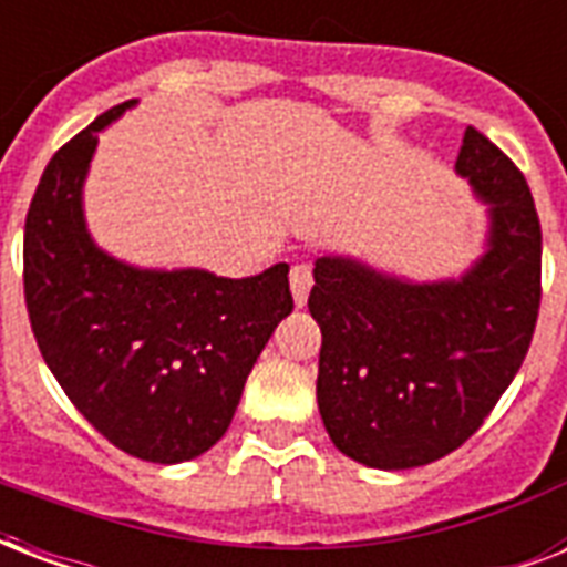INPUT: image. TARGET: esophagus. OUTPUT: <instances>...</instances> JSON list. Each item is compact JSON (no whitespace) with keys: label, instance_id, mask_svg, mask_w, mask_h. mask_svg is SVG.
<instances>
[{"label":"esophagus","instance_id":"esophagus-1","mask_svg":"<svg viewBox=\"0 0 567 567\" xmlns=\"http://www.w3.org/2000/svg\"><path fill=\"white\" fill-rule=\"evenodd\" d=\"M311 285H315V270H311V265H306V261H300V265L291 267V293H293V302L297 306H306V300H309V291Z\"/></svg>","mask_w":567,"mask_h":567}]
</instances>
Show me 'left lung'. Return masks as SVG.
Masks as SVG:
<instances>
[{
	"label": "left lung",
	"mask_w": 567,
	"mask_h": 567,
	"mask_svg": "<svg viewBox=\"0 0 567 567\" xmlns=\"http://www.w3.org/2000/svg\"><path fill=\"white\" fill-rule=\"evenodd\" d=\"M456 173L488 205L485 256L462 279L403 282L353 258L315 261L318 405L344 456L430 465L474 435L509 388L542 306V223L524 173L467 126Z\"/></svg>",
	"instance_id": "obj_1"
}]
</instances>
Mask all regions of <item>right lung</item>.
I'll use <instances>...</instances> for the list:
<instances>
[{
    "label": "right lung",
    "instance_id": "obj_1",
    "mask_svg": "<svg viewBox=\"0 0 567 567\" xmlns=\"http://www.w3.org/2000/svg\"><path fill=\"white\" fill-rule=\"evenodd\" d=\"M114 105L66 141L25 214L31 332L58 385L128 456L176 465L229 430L258 353L293 309L288 265L249 279L137 270L87 235L82 185Z\"/></svg>",
    "mask_w": 567,
    "mask_h": 567
}]
</instances>
